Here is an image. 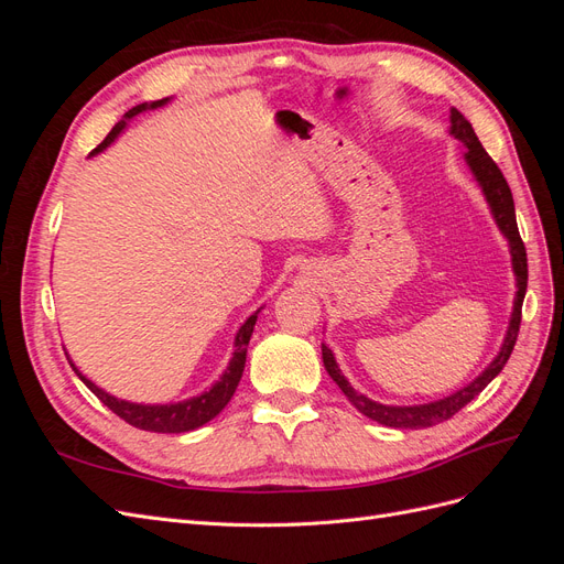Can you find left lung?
Returning <instances> with one entry per match:
<instances>
[{
    "instance_id": "1",
    "label": "left lung",
    "mask_w": 564,
    "mask_h": 564,
    "mask_svg": "<svg viewBox=\"0 0 564 564\" xmlns=\"http://www.w3.org/2000/svg\"><path fill=\"white\" fill-rule=\"evenodd\" d=\"M452 133L456 139L464 143L466 152V162L470 166V172L475 174L477 183H480L482 193L489 202L491 214L497 218V226L501 228V232L508 237L510 242V256H513V270L518 278V294H516V305H513V317H510V327L506 334V340L501 346V352L494 357V362L477 377L473 383H468L466 388L456 390L454 395L437 400L431 404H416V406H388V404H379L369 398H365L362 392H357L348 381L344 373H340L334 355L327 346H322V360L324 367H327L329 377L336 381V386L344 390V395L355 404V409L383 425H390V429H431L435 423H442L452 419L456 412H460L470 400H475L480 392L491 383V379L506 367L510 352L516 348L518 340V332H520V319H522V301H524V292H527V251H524V242L518 230V220H516V204H513V193L501 174V169L497 166L487 150L482 148L480 139H477L473 127L468 119L460 115L456 108H452Z\"/></svg>"
}]
</instances>
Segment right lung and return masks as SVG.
<instances>
[{"label":"right lung","mask_w":564,"mask_h":564,"mask_svg":"<svg viewBox=\"0 0 564 564\" xmlns=\"http://www.w3.org/2000/svg\"><path fill=\"white\" fill-rule=\"evenodd\" d=\"M169 98H162V100H155V104H141L131 108L124 119H131L133 115L143 112L145 108H160L164 106ZM124 119L119 124H115V129L106 135V141L100 143L98 148H94V152H100L104 148H108L115 139L117 133L124 129ZM91 152V155H94ZM256 315H259V311H256L245 324L242 329L237 332L235 336V355L230 360V367L226 369L224 377H220V381L204 392V395L199 398H193V400H185V402H178V404H133V402H124V400H117L112 395H108L106 390H100L98 386H94L89 379H84L82 373L77 371V377L87 383V388L94 392V395L104 402L108 409H112V412L124 419L129 425H133V429H141V431H150V433H187V431H195L199 429V425H204L207 421H212L216 414H220V409H224L232 392L237 388V383H240L242 379V371H245V362H247V346H249V338H251V332H253V324H256Z\"/></svg>","instance_id":"right-lung-1"}]
</instances>
